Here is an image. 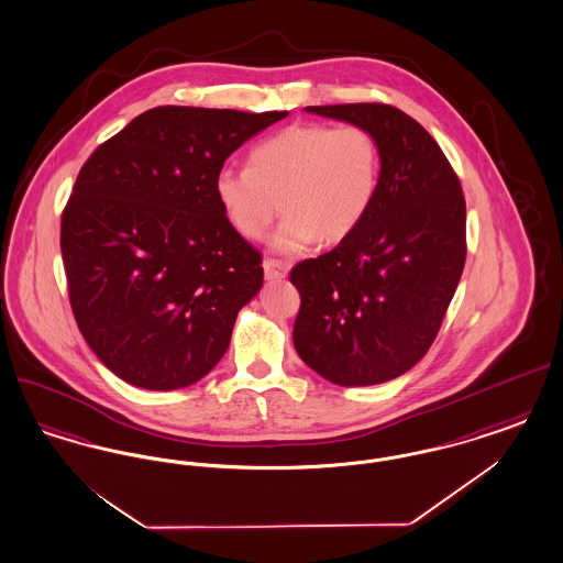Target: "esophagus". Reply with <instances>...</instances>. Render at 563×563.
I'll use <instances>...</instances> for the list:
<instances>
[{
	"label": "esophagus",
	"mask_w": 563,
	"mask_h": 563,
	"mask_svg": "<svg viewBox=\"0 0 563 563\" xmlns=\"http://www.w3.org/2000/svg\"><path fill=\"white\" fill-rule=\"evenodd\" d=\"M289 268H291V264H289V262H283V260H272V257H268V260L264 262V274H266L268 280L285 278V276L289 274Z\"/></svg>",
	"instance_id": "esophagus-1"
}]
</instances>
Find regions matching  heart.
<instances>
[{"instance_id": "b5f03b06", "label": "heart", "mask_w": 563, "mask_h": 563, "mask_svg": "<svg viewBox=\"0 0 563 563\" xmlns=\"http://www.w3.org/2000/svg\"><path fill=\"white\" fill-rule=\"evenodd\" d=\"M379 170L382 154L369 129L291 124L251 150L249 168L223 166L214 196L246 241L264 239L283 205L287 217L272 246L301 253L321 239L342 241L363 223L374 207Z\"/></svg>"}]
</instances>
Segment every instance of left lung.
<instances>
[{"label": "left lung", "instance_id": "left-lung-1", "mask_svg": "<svg viewBox=\"0 0 563 563\" xmlns=\"http://www.w3.org/2000/svg\"><path fill=\"white\" fill-rule=\"evenodd\" d=\"M369 129L379 188L363 223L291 269L301 303V361L340 386H374L409 372L434 342L466 260V202L437 141L384 103L306 108Z\"/></svg>", "mask_w": 563, "mask_h": 563}]
</instances>
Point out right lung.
Returning a JSON list of instances; mask_svg holds the SVG:
<instances>
[{
  "label": "right lung",
  "mask_w": 563,
  "mask_h": 563,
  "mask_svg": "<svg viewBox=\"0 0 563 563\" xmlns=\"http://www.w3.org/2000/svg\"><path fill=\"white\" fill-rule=\"evenodd\" d=\"M285 115L162 106L81 166L60 217V253L76 322L109 372L175 390L225 354L264 268L219 207L214 177Z\"/></svg>",
  "instance_id": "1"
}]
</instances>
